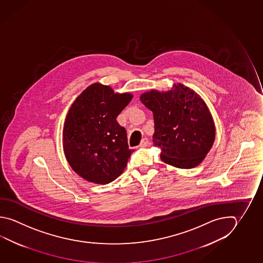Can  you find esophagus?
<instances>
[{"mask_svg": "<svg viewBox=\"0 0 263 263\" xmlns=\"http://www.w3.org/2000/svg\"><path fill=\"white\" fill-rule=\"evenodd\" d=\"M149 139H147V138H144V139H142V140H141L140 144H139V147H140V148H144V147L149 146Z\"/></svg>", "mask_w": 263, "mask_h": 263, "instance_id": "esophagus-1", "label": "esophagus"}]
</instances>
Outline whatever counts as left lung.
I'll return each mask as SVG.
<instances>
[{
  "mask_svg": "<svg viewBox=\"0 0 263 263\" xmlns=\"http://www.w3.org/2000/svg\"><path fill=\"white\" fill-rule=\"evenodd\" d=\"M140 100L154 114V146L165 164L178 168L197 166L213 146L216 129L202 98L182 84L166 92L151 90Z\"/></svg>",
  "mask_w": 263,
  "mask_h": 263,
  "instance_id": "8db88e82",
  "label": "left lung"
}]
</instances>
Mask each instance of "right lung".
Returning a JSON list of instances; mask_svg holds the SVG:
<instances>
[{"instance_id":"obj_1","label":"right lung","mask_w":263,"mask_h":263,"mask_svg":"<svg viewBox=\"0 0 263 263\" xmlns=\"http://www.w3.org/2000/svg\"><path fill=\"white\" fill-rule=\"evenodd\" d=\"M132 98L96 83L70 106L63 128V149L71 168L85 180L107 184L123 173L134 149H129L126 130L116 118Z\"/></svg>"}]
</instances>
